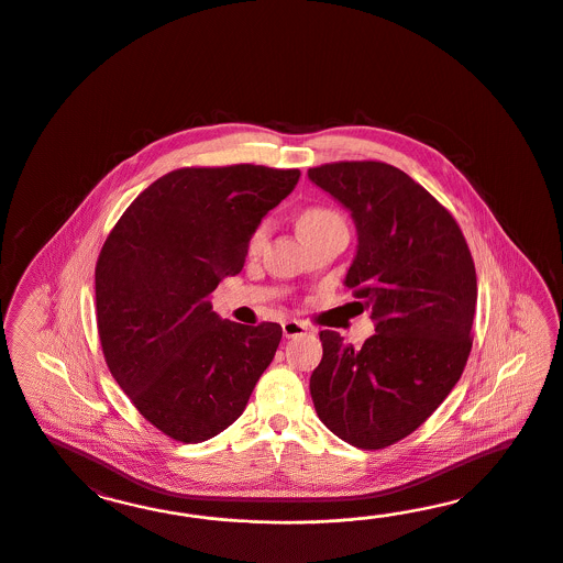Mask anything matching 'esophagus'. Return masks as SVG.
<instances>
[{
	"label": "esophagus",
	"mask_w": 563,
	"mask_h": 563,
	"mask_svg": "<svg viewBox=\"0 0 563 563\" xmlns=\"http://www.w3.org/2000/svg\"><path fill=\"white\" fill-rule=\"evenodd\" d=\"M307 332H309V328H307L303 322H297V320H287V322H283V334H285L287 339L303 336Z\"/></svg>",
	"instance_id": "obj_1"
}]
</instances>
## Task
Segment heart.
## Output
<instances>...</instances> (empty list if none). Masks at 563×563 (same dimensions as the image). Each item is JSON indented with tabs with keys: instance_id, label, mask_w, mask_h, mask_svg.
Masks as SVG:
<instances>
[{
	"instance_id": "obj_1",
	"label": "heart",
	"mask_w": 563,
	"mask_h": 563,
	"mask_svg": "<svg viewBox=\"0 0 563 563\" xmlns=\"http://www.w3.org/2000/svg\"><path fill=\"white\" fill-rule=\"evenodd\" d=\"M332 222H342V217L336 210L325 208V206H309L299 214V231H301V235H307V233H313L318 229H324ZM266 235H268V222H260L254 235H252V241H250V250L257 252L262 247Z\"/></svg>"
}]
</instances>
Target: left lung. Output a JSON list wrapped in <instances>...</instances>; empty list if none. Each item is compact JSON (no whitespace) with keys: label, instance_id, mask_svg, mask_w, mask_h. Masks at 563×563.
Wrapping results in <instances>:
<instances>
[{"label":"left lung","instance_id":"obj_1","mask_svg":"<svg viewBox=\"0 0 563 563\" xmlns=\"http://www.w3.org/2000/svg\"><path fill=\"white\" fill-rule=\"evenodd\" d=\"M307 175L355 219L357 256L344 287L375 320L361 349L320 332L324 355L309 393L334 435L382 450L423 426L461 379L473 346L475 262L450 210L405 170L339 161Z\"/></svg>","mask_w":563,"mask_h":563}]
</instances>
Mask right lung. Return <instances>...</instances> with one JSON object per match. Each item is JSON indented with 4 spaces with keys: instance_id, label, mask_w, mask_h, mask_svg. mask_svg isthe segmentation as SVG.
Masks as SVG:
<instances>
[{
    "instance_id": "right-lung-1",
    "label": "right lung",
    "mask_w": 563,
    "mask_h": 563,
    "mask_svg": "<svg viewBox=\"0 0 563 563\" xmlns=\"http://www.w3.org/2000/svg\"><path fill=\"white\" fill-rule=\"evenodd\" d=\"M299 175L264 165L170 170L102 243L95 292L107 367L175 442H206L231 426L273 361L283 328L222 322L210 295L241 273L262 217Z\"/></svg>"
}]
</instances>
